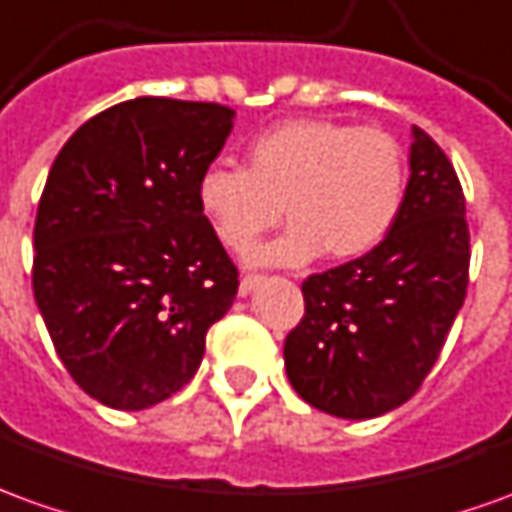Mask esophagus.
<instances>
[{
  "instance_id": "esophagus-1",
  "label": "esophagus",
  "mask_w": 512,
  "mask_h": 512,
  "mask_svg": "<svg viewBox=\"0 0 512 512\" xmlns=\"http://www.w3.org/2000/svg\"><path fill=\"white\" fill-rule=\"evenodd\" d=\"M256 284H259V276H242V281H239V295H250Z\"/></svg>"
}]
</instances>
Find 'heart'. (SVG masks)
Returning a JSON list of instances; mask_svg holds the SVG:
<instances>
[{
  "label": "heart",
  "mask_w": 512,
  "mask_h": 512,
  "mask_svg": "<svg viewBox=\"0 0 512 512\" xmlns=\"http://www.w3.org/2000/svg\"><path fill=\"white\" fill-rule=\"evenodd\" d=\"M401 203V144L382 128L334 119L281 122L248 144L245 169L211 164L197 178V209L236 256H248L284 209L292 225L253 256L259 264L365 256L393 228Z\"/></svg>",
  "instance_id": "heart-1"
}]
</instances>
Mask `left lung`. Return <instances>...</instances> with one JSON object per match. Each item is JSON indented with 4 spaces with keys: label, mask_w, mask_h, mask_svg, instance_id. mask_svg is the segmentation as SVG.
<instances>
[{
    "label": "left lung",
    "mask_w": 512,
    "mask_h": 512,
    "mask_svg": "<svg viewBox=\"0 0 512 512\" xmlns=\"http://www.w3.org/2000/svg\"><path fill=\"white\" fill-rule=\"evenodd\" d=\"M468 239L457 172L432 136L412 128L393 228L365 256L303 281L306 312L284 343L295 393L351 421L415 396L465 301Z\"/></svg>",
    "instance_id": "8db88e82"
}]
</instances>
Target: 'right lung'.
I'll use <instances>...</instances> for the list:
<instances>
[{"label": "right lung", "mask_w": 512, "mask_h": 512, "mask_svg": "<svg viewBox=\"0 0 512 512\" xmlns=\"http://www.w3.org/2000/svg\"><path fill=\"white\" fill-rule=\"evenodd\" d=\"M234 111L136 97L88 119L49 169L33 292L58 357L88 396L147 410L189 382L239 273L197 209V178Z\"/></svg>", "instance_id": "1"}]
</instances>
